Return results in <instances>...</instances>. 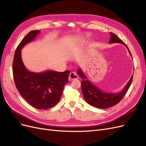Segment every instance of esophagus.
<instances>
[{
  "mask_svg": "<svg viewBox=\"0 0 146 146\" xmlns=\"http://www.w3.org/2000/svg\"><path fill=\"white\" fill-rule=\"evenodd\" d=\"M78 79V76L77 75V74L76 73L74 72H70L69 74V77H68V80H73L74 79Z\"/></svg>",
  "mask_w": 146,
  "mask_h": 146,
  "instance_id": "34e87169",
  "label": "esophagus"
}]
</instances>
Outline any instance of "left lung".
Wrapping results in <instances>:
<instances>
[{
    "instance_id": "left-lung-1",
    "label": "left lung",
    "mask_w": 146,
    "mask_h": 146,
    "mask_svg": "<svg viewBox=\"0 0 146 146\" xmlns=\"http://www.w3.org/2000/svg\"><path fill=\"white\" fill-rule=\"evenodd\" d=\"M110 34L111 37L109 43L123 44L128 49L129 53L132 57L131 54L126 44L114 33H110ZM77 73L79 76L83 79L81 83V88L82 94H83L86 102L90 105L98 109L109 108V107L115 106L119 103L126 92L128 91L133 78V76H132L127 84L120 92L117 93L106 92L100 90V88L93 85L90 80H88L85 74L80 68L78 69Z\"/></svg>"
}]
</instances>
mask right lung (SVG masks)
<instances>
[{
  "label": "right lung",
  "mask_w": 146,
  "mask_h": 146,
  "mask_svg": "<svg viewBox=\"0 0 146 146\" xmlns=\"http://www.w3.org/2000/svg\"><path fill=\"white\" fill-rule=\"evenodd\" d=\"M40 33L32 30L19 44L14 54L12 71L17 90L27 102L37 109L46 110L58 103L63 88L68 83L69 70L58 72L46 70L41 73L29 71L21 58V49Z\"/></svg>",
  "instance_id": "right-lung-1"
}]
</instances>
